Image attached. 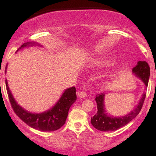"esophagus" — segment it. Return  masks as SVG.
I'll return each instance as SVG.
<instances>
[{"mask_svg": "<svg viewBox=\"0 0 156 156\" xmlns=\"http://www.w3.org/2000/svg\"><path fill=\"white\" fill-rule=\"evenodd\" d=\"M78 96L81 98H84L87 97V93L84 91H81L80 92H78Z\"/></svg>", "mask_w": 156, "mask_h": 156, "instance_id": "34e87169", "label": "esophagus"}]
</instances>
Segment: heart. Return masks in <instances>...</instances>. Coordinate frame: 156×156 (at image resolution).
Returning <instances> with one entry per match:
<instances>
[{
    "label": "heart",
    "instance_id": "heart-1",
    "mask_svg": "<svg viewBox=\"0 0 156 156\" xmlns=\"http://www.w3.org/2000/svg\"><path fill=\"white\" fill-rule=\"evenodd\" d=\"M99 65H103V66H110L112 65L113 62L109 59H101V60H99Z\"/></svg>",
    "mask_w": 156,
    "mask_h": 156
}]
</instances>
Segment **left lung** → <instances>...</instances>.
<instances>
[{"mask_svg": "<svg viewBox=\"0 0 156 156\" xmlns=\"http://www.w3.org/2000/svg\"><path fill=\"white\" fill-rule=\"evenodd\" d=\"M132 72L136 76L140 79L146 85L148 86L149 76H150V67L146 61H138V64L132 69ZM104 97L105 94L101 93L96 95V102L97 104V112L91 119V124L95 129L101 131H112L120 129L129 123L131 120L137 116L141 110L144 104L146 94H143L139 103L136 106L135 109L124 116L113 117L106 114L104 108Z\"/></svg>", "mask_w": 156, "mask_h": 156, "instance_id": "left-lung-1", "label": "left lung"}]
</instances>
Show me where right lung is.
Returning a JSON list of instances; mask_svg holds the SVG:
<instances>
[{
  "label": "right lung",
  "mask_w": 156,
  "mask_h": 156,
  "mask_svg": "<svg viewBox=\"0 0 156 156\" xmlns=\"http://www.w3.org/2000/svg\"><path fill=\"white\" fill-rule=\"evenodd\" d=\"M35 44H37L35 42H26L22 44L16 52H18L20 49L29 47L30 45L32 46ZM6 69L7 65L5 67V72ZM5 85L8 98L14 112L25 123L38 131H54L60 129L65 123L70 106L75 102L76 99V89L74 87H72L71 88L66 89L59 101L52 108L40 114H33L25 110L20 105H18L10 92L7 80H5Z\"/></svg>",
  "instance_id": "right-lung-1"
}]
</instances>
